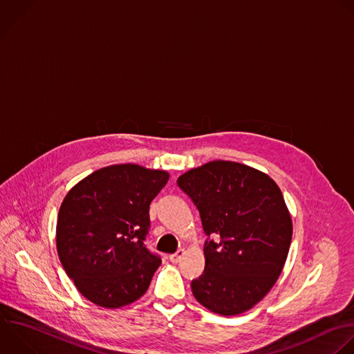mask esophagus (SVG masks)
I'll return each instance as SVG.
<instances>
[{"label": "esophagus", "instance_id": "obj_1", "mask_svg": "<svg viewBox=\"0 0 354 354\" xmlns=\"http://www.w3.org/2000/svg\"><path fill=\"white\" fill-rule=\"evenodd\" d=\"M183 256H185V250H183V249H179L176 253H174V254L169 256V261L178 263V261H180V259H182Z\"/></svg>", "mask_w": 354, "mask_h": 354}]
</instances>
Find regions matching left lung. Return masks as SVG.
Returning a JSON list of instances; mask_svg holds the SVG:
<instances>
[{
  "label": "left lung",
  "instance_id": "obj_1",
  "mask_svg": "<svg viewBox=\"0 0 354 354\" xmlns=\"http://www.w3.org/2000/svg\"><path fill=\"white\" fill-rule=\"evenodd\" d=\"M208 239L204 272L192 281L196 300L212 313L236 315L256 306L281 275L292 218L278 185L264 172L232 161H211L178 178ZM216 234L220 241H209Z\"/></svg>",
  "mask_w": 354,
  "mask_h": 354
}]
</instances>
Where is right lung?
Instances as JSON below:
<instances>
[{
	"instance_id": "1",
	"label": "right lung",
	"mask_w": 354,
	"mask_h": 354,
	"mask_svg": "<svg viewBox=\"0 0 354 354\" xmlns=\"http://www.w3.org/2000/svg\"><path fill=\"white\" fill-rule=\"evenodd\" d=\"M169 174L136 164L101 168L65 196L57 221L59 261L91 303L118 308L142 297L161 266L145 245L150 203Z\"/></svg>"
}]
</instances>
